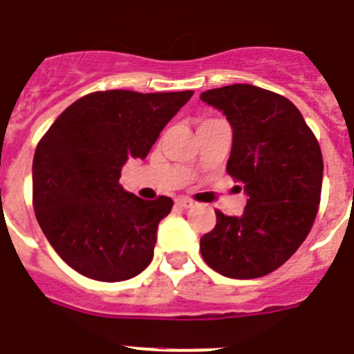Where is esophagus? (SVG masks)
<instances>
[{"label": "esophagus", "mask_w": 354, "mask_h": 354, "mask_svg": "<svg viewBox=\"0 0 354 354\" xmlns=\"http://www.w3.org/2000/svg\"><path fill=\"white\" fill-rule=\"evenodd\" d=\"M175 203H177L179 207H183V209H189V207L194 205L193 200L186 198V196H183V198H177V200H175Z\"/></svg>", "instance_id": "1"}]
</instances>
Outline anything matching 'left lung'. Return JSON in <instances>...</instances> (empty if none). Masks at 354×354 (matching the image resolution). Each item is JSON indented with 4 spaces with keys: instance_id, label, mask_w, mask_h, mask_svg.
Masks as SVG:
<instances>
[{
    "instance_id": "8db88e82",
    "label": "left lung",
    "mask_w": 354,
    "mask_h": 354,
    "mask_svg": "<svg viewBox=\"0 0 354 354\" xmlns=\"http://www.w3.org/2000/svg\"><path fill=\"white\" fill-rule=\"evenodd\" d=\"M200 98L232 124L226 171L249 196L241 217L216 210L200 251L225 277H263L286 263L313 228L323 183L319 144L300 110L277 93L233 84Z\"/></svg>"
}]
</instances>
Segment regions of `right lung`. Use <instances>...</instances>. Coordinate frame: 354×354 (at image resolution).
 Masks as SVG:
<instances>
[{
	"instance_id": "obj_1",
	"label": "right lung",
	"mask_w": 354,
	"mask_h": 354,
	"mask_svg": "<svg viewBox=\"0 0 354 354\" xmlns=\"http://www.w3.org/2000/svg\"><path fill=\"white\" fill-rule=\"evenodd\" d=\"M193 91H96L71 103L38 142L33 209L54 251L103 283L140 274L154 254L168 196L142 200L122 189L121 170L149 151Z\"/></svg>"
}]
</instances>
